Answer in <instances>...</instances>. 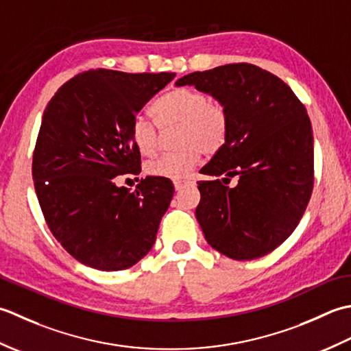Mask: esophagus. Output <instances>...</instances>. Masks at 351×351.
<instances>
[{"label": "esophagus", "mask_w": 351, "mask_h": 351, "mask_svg": "<svg viewBox=\"0 0 351 351\" xmlns=\"http://www.w3.org/2000/svg\"><path fill=\"white\" fill-rule=\"evenodd\" d=\"M188 183H189L188 180H176V182H174V189H176V191H182L183 186H186Z\"/></svg>", "instance_id": "34e87169"}]
</instances>
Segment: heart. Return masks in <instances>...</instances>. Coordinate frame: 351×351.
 Here are the masks:
<instances>
[{
	"mask_svg": "<svg viewBox=\"0 0 351 351\" xmlns=\"http://www.w3.org/2000/svg\"><path fill=\"white\" fill-rule=\"evenodd\" d=\"M157 124L167 128L180 125L177 134L180 149L162 153L147 162L148 176L180 180L199 160V154H213L224 145L228 130L223 106L210 103L204 92L192 88H177L162 95L153 106ZM136 148L142 154H153L157 148V127L144 115L136 117L132 125Z\"/></svg>",
	"mask_w": 351,
	"mask_h": 351,
	"instance_id": "b5f03b06",
	"label": "heart"
}]
</instances>
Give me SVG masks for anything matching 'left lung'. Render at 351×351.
I'll list each match as a JSON object with an SVG mask.
<instances>
[{
    "mask_svg": "<svg viewBox=\"0 0 351 351\" xmlns=\"http://www.w3.org/2000/svg\"><path fill=\"white\" fill-rule=\"evenodd\" d=\"M223 106L224 145L199 173L198 224L212 248L253 261L289 238L313 188V136L304 106L280 78L250 63H230L178 78ZM239 184L226 186L230 177ZM223 176L221 181L219 177Z\"/></svg>",
    "mask_w": 351,
    "mask_h": 351,
    "instance_id": "8db88e82",
    "label": "left lung"
}]
</instances>
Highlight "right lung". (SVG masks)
Wrapping results in <instances>:
<instances>
[{"instance_id": "add662e5", "label": "right lung", "mask_w": 351, "mask_h": 351, "mask_svg": "<svg viewBox=\"0 0 351 351\" xmlns=\"http://www.w3.org/2000/svg\"><path fill=\"white\" fill-rule=\"evenodd\" d=\"M176 74L90 69L49 99L33 154V180L54 238L83 265L133 267L154 245L174 195L169 178L145 177L132 192L117 176L139 174L132 125Z\"/></svg>"}]
</instances>
